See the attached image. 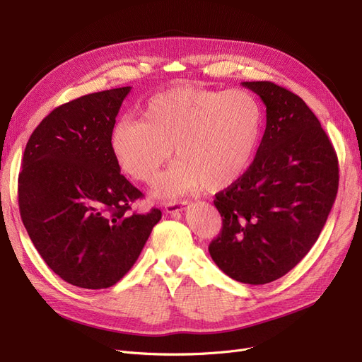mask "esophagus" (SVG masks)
<instances>
[{
  "mask_svg": "<svg viewBox=\"0 0 362 362\" xmlns=\"http://www.w3.org/2000/svg\"><path fill=\"white\" fill-rule=\"evenodd\" d=\"M189 206V203L186 202H173V203H167L165 204V213H179V211H183L186 207Z\"/></svg>",
  "mask_w": 362,
  "mask_h": 362,
  "instance_id": "1",
  "label": "esophagus"
}]
</instances>
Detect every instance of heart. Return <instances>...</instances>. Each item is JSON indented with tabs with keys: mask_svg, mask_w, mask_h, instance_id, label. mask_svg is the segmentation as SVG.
I'll return each instance as SVG.
<instances>
[{
	"mask_svg": "<svg viewBox=\"0 0 362 362\" xmlns=\"http://www.w3.org/2000/svg\"><path fill=\"white\" fill-rule=\"evenodd\" d=\"M261 128V105L245 89L171 88L144 104L140 120L115 124L110 149L119 167L141 183L156 179L174 149L179 160L158 180L159 197L174 198L202 186L215 192L243 176Z\"/></svg>",
	"mask_w": 362,
	"mask_h": 362,
	"instance_id": "heart-1",
	"label": "heart"
}]
</instances>
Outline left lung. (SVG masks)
I'll use <instances>...</instances> for the list:
<instances>
[{"mask_svg": "<svg viewBox=\"0 0 362 362\" xmlns=\"http://www.w3.org/2000/svg\"><path fill=\"white\" fill-rule=\"evenodd\" d=\"M267 107L253 163L215 206L222 230L209 252L237 282L264 285L285 276L322 231L339 189L337 153L315 113L273 82H243Z\"/></svg>", "mask_w": 362, "mask_h": 362, "instance_id": "left-lung-1", "label": "left lung"}]
</instances>
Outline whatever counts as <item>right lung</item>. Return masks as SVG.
<instances>
[{
    "mask_svg": "<svg viewBox=\"0 0 362 362\" xmlns=\"http://www.w3.org/2000/svg\"><path fill=\"white\" fill-rule=\"evenodd\" d=\"M131 86L89 93L52 110L26 143L21 218L62 280L85 289L117 284L136 264L160 210L129 213L143 194L120 174L110 134Z\"/></svg>",
    "mask_w": 362,
    "mask_h": 362,
    "instance_id": "add662e5",
    "label": "right lung"
}]
</instances>
